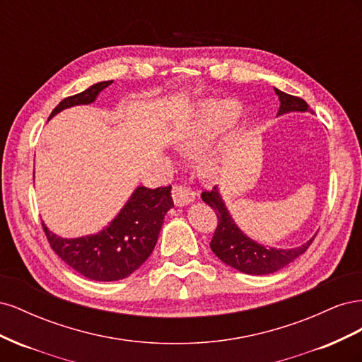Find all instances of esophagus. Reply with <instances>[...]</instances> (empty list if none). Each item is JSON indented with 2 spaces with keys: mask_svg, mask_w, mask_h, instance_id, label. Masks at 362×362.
I'll list each match as a JSON object with an SVG mask.
<instances>
[{
  "mask_svg": "<svg viewBox=\"0 0 362 362\" xmlns=\"http://www.w3.org/2000/svg\"><path fill=\"white\" fill-rule=\"evenodd\" d=\"M194 193L190 192L187 187H184V185L180 184H175L172 187V199L175 202V205L178 206H184L190 202L194 201Z\"/></svg>",
  "mask_w": 362,
  "mask_h": 362,
  "instance_id": "34e87169",
  "label": "esophagus"
}]
</instances>
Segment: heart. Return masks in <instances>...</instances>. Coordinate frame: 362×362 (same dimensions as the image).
<instances>
[{
	"label": "heart",
	"mask_w": 362,
	"mask_h": 362,
	"mask_svg": "<svg viewBox=\"0 0 362 362\" xmlns=\"http://www.w3.org/2000/svg\"><path fill=\"white\" fill-rule=\"evenodd\" d=\"M240 107L229 100H208L198 105L194 117L185 127L180 139L182 149H199L208 140L214 139L234 124ZM217 161L213 157L205 160L206 170H216Z\"/></svg>",
	"instance_id": "obj_1"
}]
</instances>
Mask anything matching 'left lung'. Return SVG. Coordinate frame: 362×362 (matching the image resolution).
Returning <instances> with one entry per match:
<instances>
[{"mask_svg": "<svg viewBox=\"0 0 362 362\" xmlns=\"http://www.w3.org/2000/svg\"><path fill=\"white\" fill-rule=\"evenodd\" d=\"M279 96V112L278 116L291 112H308L310 105L302 98L288 95L275 89ZM201 198L205 204L210 205L217 216V228L211 238L210 247L216 257L223 261L229 267H234L238 272L247 273V275H269L279 269L286 267L299 255L310 247L313 240L293 247V249H276L266 247L254 240L249 238L242 229L233 221L231 214L226 210L225 202L217 187L211 192H202Z\"/></svg>", "mask_w": 362, "mask_h": 362, "instance_id": "8db88e82", "label": "left lung"}]
</instances>
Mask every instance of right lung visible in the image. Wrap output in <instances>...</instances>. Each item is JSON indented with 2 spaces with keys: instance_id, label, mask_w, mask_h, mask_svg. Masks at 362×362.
<instances>
[{
  "instance_id": "add662e5",
  "label": "right lung",
  "mask_w": 362,
  "mask_h": 362,
  "mask_svg": "<svg viewBox=\"0 0 362 362\" xmlns=\"http://www.w3.org/2000/svg\"><path fill=\"white\" fill-rule=\"evenodd\" d=\"M113 81H101L81 93L68 96L54 108L49 119L64 108L92 104ZM168 187H137L122 210L101 233L62 238L42 222L52 250L80 275L93 281H119L129 276L152 254L164 216L173 206Z\"/></svg>"
}]
</instances>
